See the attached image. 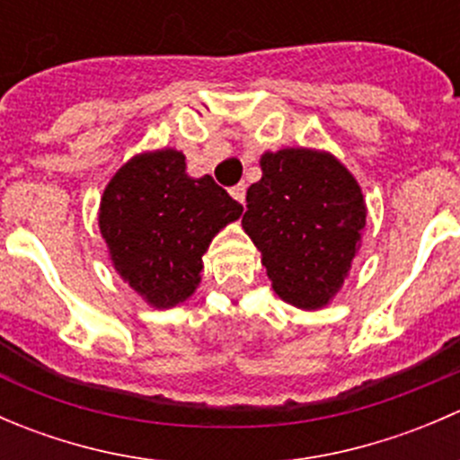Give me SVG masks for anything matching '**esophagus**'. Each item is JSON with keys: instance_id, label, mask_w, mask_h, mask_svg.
<instances>
[{"instance_id": "34e87169", "label": "esophagus", "mask_w": 460, "mask_h": 460, "mask_svg": "<svg viewBox=\"0 0 460 460\" xmlns=\"http://www.w3.org/2000/svg\"><path fill=\"white\" fill-rule=\"evenodd\" d=\"M229 193H231V198H234V200H238V202L244 204V196H247V187H244V182H240V184H235V187H231Z\"/></svg>"}]
</instances>
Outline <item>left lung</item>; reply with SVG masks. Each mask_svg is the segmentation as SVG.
Masks as SVG:
<instances>
[{"instance_id":"left-lung-1","label":"left lung","mask_w":460,"mask_h":460,"mask_svg":"<svg viewBox=\"0 0 460 460\" xmlns=\"http://www.w3.org/2000/svg\"><path fill=\"white\" fill-rule=\"evenodd\" d=\"M247 189L243 226L262 252L273 291L318 309L341 289L365 226V202L349 171L327 153H264Z\"/></svg>"}]
</instances>
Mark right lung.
<instances>
[{
    "instance_id": "obj_1",
    "label": "right lung",
    "mask_w": 460,
    "mask_h": 460,
    "mask_svg": "<svg viewBox=\"0 0 460 460\" xmlns=\"http://www.w3.org/2000/svg\"><path fill=\"white\" fill-rule=\"evenodd\" d=\"M243 204L213 182L189 178L173 148L133 157L115 173L100 207V231L119 276L153 307H173L200 282L213 235Z\"/></svg>"
}]
</instances>
